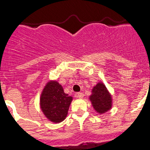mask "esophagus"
I'll use <instances>...</instances> for the list:
<instances>
[{"label":"esophagus","mask_w":150,"mask_h":150,"mask_svg":"<svg viewBox=\"0 0 150 150\" xmlns=\"http://www.w3.org/2000/svg\"><path fill=\"white\" fill-rule=\"evenodd\" d=\"M83 96H84V95H83V93H82V92H78V93L76 94V97H77L78 98H83Z\"/></svg>","instance_id":"1"}]
</instances>
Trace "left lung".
<instances>
[{
	"label": "left lung",
	"instance_id": "left-lung-1",
	"mask_svg": "<svg viewBox=\"0 0 150 150\" xmlns=\"http://www.w3.org/2000/svg\"><path fill=\"white\" fill-rule=\"evenodd\" d=\"M90 100L97 112L104 113L111 108L112 99L107 88L103 83H99L92 89Z\"/></svg>",
	"mask_w": 150,
	"mask_h": 150
}]
</instances>
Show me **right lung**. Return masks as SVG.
Returning <instances> with one entry per match:
<instances>
[{"label":"right lung","instance_id":"right-lung-1","mask_svg":"<svg viewBox=\"0 0 150 150\" xmlns=\"http://www.w3.org/2000/svg\"><path fill=\"white\" fill-rule=\"evenodd\" d=\"M72 99V97L64 92L58 82H49L41 94V110L50 121L60 122L67 116Z\"/></svg>","mask_w":150,"mask_h":150}]
</instances>
